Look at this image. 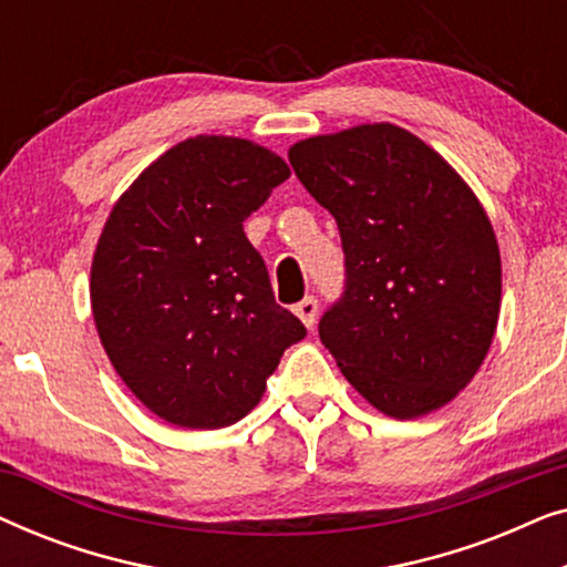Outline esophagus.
Returning <instances> with one entry per match:
<instances>
[{"instance_id": "1", "label": "esophagus", "mask_w": 567, "mask_h": 567, "mask_svg": "<svg viewBox=\"0 0 567 567\" xmlns=\"http://www.w3.org/2000/svg\"><path fill=\"white\" fill-rule=\"evenodd\" d=\"M293 312H297V317L301 322L307 324L309 330L315 328V322H317V299L315 297H307V299H301L297 307H293Z\"/></svg>"}]
</instances>
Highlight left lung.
<instances>
[{
	"mask_svg": "<svg viewBox=\"0 0 567 567\" xmlns=\"http://www.w3.org/2000/svg\"><path fill=\"white\" fill-rule=\"evenodd\" d=\"M289 162L343 239L346 293L320 320L324 348L379 413L444 408L498 328L501 250L483 204L436 150L386 121L301 138Z\"/></svg>",
	"mask_w": 567,
	"mask_h": 567,
	"instance_id": "1",
	"label": "left lung"
}]
</instances>
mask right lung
<instances>
[{"label":"right lung","instance_id":"obj_1","mask_svg":"<svg viewBox=\"0 0 567 567\" xmlns=\"http://www.w3.org/2000/svg\"><path fill=\"white\" fill-rule=\"evenodd\" d=\"M289 175L266 146L200 134L154 159L111 208L92 255V317L123 384L162 421L237 423L307 336L276 305L243 229Z\"/></svg>","mask_w":567,"mask_h":567}]
</instances>
